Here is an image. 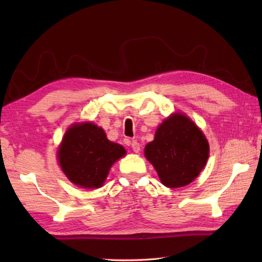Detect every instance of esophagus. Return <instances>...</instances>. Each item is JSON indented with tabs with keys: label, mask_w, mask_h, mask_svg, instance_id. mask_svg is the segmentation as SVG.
<instances>
[{
	"label": "esophagus",
	"mask_w": 262,
	"mask_h": 262,
	"mask_svg": "<svg viewBox=\"0 0 262 262\" xmlns=\"http://www.w3.org/2000/svg\"><path fill=\"white\" fill-rule=\"evenodd\" d=\"M130 145H132L133 151H134L135 153H140V151H141V144L140 143L136 142V141H133Z\"/></svg>",
	"instance_id": "esophagus-1"
}]
</instances>
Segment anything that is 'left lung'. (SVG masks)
Returning a JSON list of instances; mask_svg holds the SVG:
<instances>
[{"instance_id": "1", "label": "left lung", "mask_w": 262, "mask_h": 262, "mask_svg": "<svg viewBox=\"0 0 262 262\" xmlns=\"http://www.w3.org/2000/svg\"><path fill=\"white\" fill-rule=\"evenodd\" d=\"M209 145L203 132L182 114L165 119L145 146V157L153 164L161 182L168 188L187 186L207 162Z\"/></svg>"}]
</instances>
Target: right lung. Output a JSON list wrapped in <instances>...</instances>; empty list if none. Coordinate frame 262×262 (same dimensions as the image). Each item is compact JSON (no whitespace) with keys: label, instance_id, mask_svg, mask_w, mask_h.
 <instances>
[{"label":"right lung","instance_id":"1","mask_svg":"<svg viewBox=\"0 0 262 262\" xmlns=\"http://www.w3.org/2000/svg\"><path fill=\"white\" fill-rule=\"evenodd\" d=\"M126 154L110 142L102 128L92 122L72 126L58 148L60 168L69 179L83 188H99L117 160Z\"/></svg>","mask_w":262,"mask_h":262}]
</instances>
